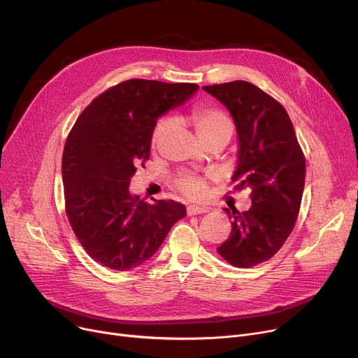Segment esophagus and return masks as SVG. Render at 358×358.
<instances>
[{
  "instance_id": "34e87169",
  "label": "esophagus",
  "mask_w": 358,
  "mask_h": 358,
  "mask_svg": "<svg viewBox=\"0 0 358 358\" xmlns=\"http://www.w3.org/2000/svg\"><path fill=\"white\" fill-rule=\"evenodd\" d=\"M209 212V208H204V206H196V204H192L187 208V215L189 216H194V215H201V213H206Z\"/></svg>"
}]
</instances>
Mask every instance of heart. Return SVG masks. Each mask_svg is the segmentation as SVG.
Here are the masks:
<instances>
[{"label": "heart", "mask_w": 358, "mask_h": 358, "mask_svg": "<svg viewBox=\"0 0 358 358\" xmlns=\"http://www.w3.org/2000/svg\"><path fill=\"white\" fill-rule=\"evenodd\" d=\"M190 120L194 124L197 134L201 139L215 135L222 129H231L232 122L219 108L209 106H199L192 110ZM174 127V120L171 117H162L157 122L152 134V143L158 145L169 130ZM177 189L190 199H200L206 192V181L194 174H181L176 180Z\"/></svg>", "instance_id": "1"}]
</instances>
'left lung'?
<instances>
[{
    "label": "left lung",
    "mask_w": 358,
    "mask_h": 358,
    "mask_svg": "<svg viewBox=\"0 0 358 358\" xmlns=\"http://www.w3.org/2000/svg\"><path fill=\"white\" fill-rule=\"evenodd\" d=\"M228 108L238 134L236 189H251L247 212L228 213L232 231L217 248L238 268L270 259L292 234L305 189L306 164L285 107L247 81L203 87Z\"/></svg>",
    "instance_id": "1"
}]
</instances>
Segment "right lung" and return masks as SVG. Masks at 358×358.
Returning a JSON list of instances; mask_svg holds the SVG:
<instances>
[{"instance_id": "obj_1", "label": "right lung", "mask_w": 358, "mask_h": 358, "mask_svg": "<svg viewBox=\"0 0 358 358\" xmlns=\"http://www.w3.org/2000/svg\"><path fill=\"white\" fill-rule=\"evenodd\" d=\"M199 85L129 80L81 113L62 157L66 216L83 248L101 266L127 271L152 257L185 216L174 200L146 203L129 192L149 159L157 120L189 100Z\"/></svg>"}]
</instances>
